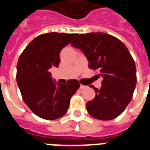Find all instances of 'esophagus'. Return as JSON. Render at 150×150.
I'll return each mask as SVG.
<instances>
[{
  "label": "esophagus",
  "instance_id": "esophagus-1",
  "mask_svg": "<svg viewBox=\"0 0 150 150\" xmlns=\"http://www.w3.org/2000/svg\"><path fill=\"white\" fill-rule=\"evenodd\" d=\"M87 86H84V85H81V87H80V88H81V90H83V89H86V88H87Z\"/></svg>",
  "mask_w": 150,
  "mask_h": 150
}]
</instances>
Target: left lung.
<instances>
[{
	"mask_svg": "<svg viewBox=\"0 0 150 150\" xmlns=\"http://www.w3.org/2000/svg\"><path fill=\"white\" fill-rule=\"evenodd\" d=\"M71 45L83 52L90 69L102 77L95 98L87 103L88 113L99 120H111L122 113L131 101L136 86L135 61L124 43L111 35L91 32L79 35Z\"/></svg>",
	"mask_w": 150,
	"mask_h": 150,
	"instance_id": "left-lung-1",
	"label": "left lung"
}]
</instances>
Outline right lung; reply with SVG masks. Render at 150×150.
I'll list each match as a JSON object with an SVG mask.
<instances>
[{
  "instance_id": "right-lung-1",
  "label": "right lung",
  "mask_w": 150,
  "mask_h": 150,
  "mask_svg": "<svg viewBox=\"0 0 150 150\" xmlns=\"http://www.w3.org/2000/svg\"><path fill=\"white\" fill-rule=\"evenodd\" d=\"M76 35L58 32L40 35L19 56L17 83L26 105L40 118L54 120L63 117L80 87L76 80H69L65 84L55 82L49 72L52 67H58L59 52Z\"/></svg>"
}]
</instances>
